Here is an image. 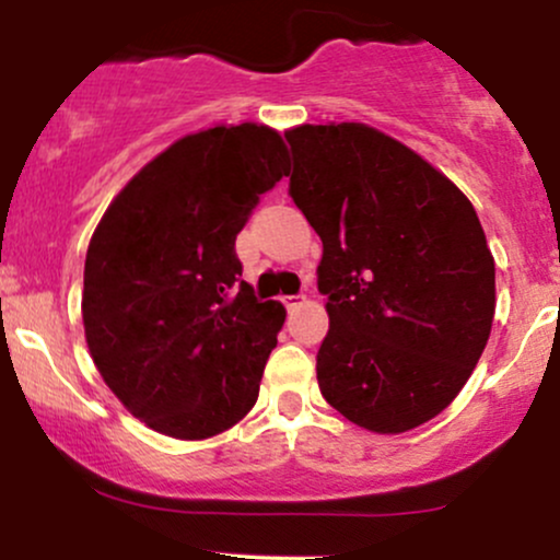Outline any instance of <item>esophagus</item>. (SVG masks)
Here are the masks:
<instances>
[{
  "mask_svg": "<svg viewBox=\"0 0 560 560\" xmlns=\"http://www.w3.org/2000/svg\"><path fill=\"white\" fill-rule=\"evenodd\" d=\"M302 300H305V294H284V298H281V302H284L289 311H292V307H298Z\"/></svg>",
  "mask_w": 560,
  "mask_h": 560,
  "instance_id": "esophagus-1",
  "label": "esophagus"
}]
</instances>
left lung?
Masks as SVG:
<instances>
[{
	"label": "left lung",
	"mask_w": 560,
	"mask_h": 560,
	"mask_svg": "<svg viewBox=\"0 0 560 560\" xmlns=\"http://www.w3.org/2000/svg\"><path fill=\"white\" fill-rule=\"evenodd\" d=\"M284 137L289 195L324 242L320 395L369 432L421 427L464 389L490 339L494 260L477 210L371 126L305 124Z\"/></svg>",
	"instance_id": "left-lung-1"
}]
</instances>
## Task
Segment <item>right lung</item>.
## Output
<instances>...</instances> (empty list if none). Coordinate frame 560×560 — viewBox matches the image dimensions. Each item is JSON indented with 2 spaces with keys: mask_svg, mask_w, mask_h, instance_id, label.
<instances>
[{
  "mask_svg": "<svg viewBox=\"0 0 560 560\" xmlns=\"http://www.w3.org/2000/svg\"><path fill=\"white\" fill-rule=\"evenodd\" d=\"M287 173L273 128L191 133L124 186L89 242V352L115 397L160 434L208 440L258 400L287 311L240 279L234 242Z\"/></svg>",
  "mask_w": 560,
  "mask_h": 560,
  "instance_id": "right-lung-1",
  "label": "right lung"
}]
</instances>
